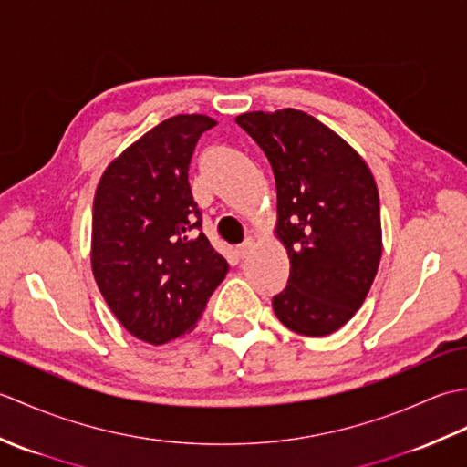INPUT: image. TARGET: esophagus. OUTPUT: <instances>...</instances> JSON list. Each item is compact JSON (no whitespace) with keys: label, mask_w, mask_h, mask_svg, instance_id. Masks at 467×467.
Listing matches in <instances>:
<instances>
[{"label":"esophagus","mask_w":467,"mask_h":467,"mask_svg":"<svg viewBox=\"0 0 467 467\" xmlns=\"http://www.w3.org/2000/svg\"><path fill=\"white\" fill-rule=\"evenodd\" d=\"M253 249H254V241L253 239H246L243 244L236 246V254H239L241 259H246V256L253 253Z\"/></svg>","instance_id":"34e87169"}]
</instances>
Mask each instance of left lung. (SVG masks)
I'll return each mask as SVG.
<instances>
[{
  "instance_id": "8db88e82",
  "label": "left lung",
  "mask_w": 467,
  "mask_h": 467,
  "mask_svg": "<svg viewBox=\"0 0 467 467\" xmlns=\"http://www.w3.org/2000/svg\"><path fill=\"white\" fill-rule=\"evenodd\" d=\"M271 162L276 236L291 261L273 296L299 335L335 333L363 305L381 261L379 192L369 166L341 136L293 108L236 118Z\"/></svg>"
}]
</instances>
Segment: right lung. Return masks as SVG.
<instances>
[{
    "label": "right lung",
    "mask_w": 467,
    "mask_h": 467,
    "mask_svg": "<svg viewBox=\"0 0 467 467\" xmlns=\"http://www.w3.org/2000/svg\"><path fill=\"white\" fill-rule=\"evenodd\" d=\"M213 126L202 114L168 118L128 146L96 188L94 279L124 329L150 345L192 331L228 273L201 233L188 184L198 138Z\"/></svg>",
    "instance_id": "obj_1"
}]
</instances>
